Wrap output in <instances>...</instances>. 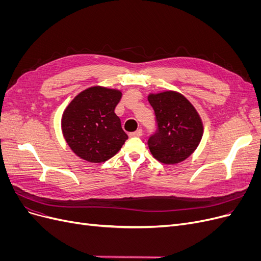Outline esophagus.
I'll return each instance as SVG.
<instances>
[{
    "instance_id": "34e87169",
    "label": "esophagus",
    "mask_w": 261,
    "mask_h": 261,
    "mask_svg": "<svg viewBox=\"0 0 261 261\" xmlns=\"http://www.w3.org/2000/svg\"><path fill=\"white\" fill-rule=\"evenodd\" d=\"M129 136L130 137H140V136H143V129L139 128L136 132H133V133L129 134Z\"/></svg>"
}]
</instances>
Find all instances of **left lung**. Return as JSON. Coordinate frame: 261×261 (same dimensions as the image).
Masks as SVG:
<instances>
[{"instance_id":"left-lung-1","label":"left lung","mask_w":261,"mask_h":261,"mask_svg":"<svg viewBox=\"0 0 261 261\" xmlns=\"http://www.w3.org/2000/svg\"><path fill=\"white\" fill-rule=\"evenodd\" d=\"M156 130L148 139L150 152L164 164L184 161L198 147L203 134L201 118L194 106L176 91L150 93Z\"/></svg>"}]
</instances>
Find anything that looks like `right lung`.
<instances>
[{
	"mask_svg": "<svg viewBox=\"0 0 261 261\" xmlns=\"http://www.w3.org/2000/svg\"><path fill=\"white\" fill-rule=\"evenodd\" d=\"M121 98L120 90L94 86L70 101L62 116V132L75 154L101 163L118 152L128 138L114 113Z\"/></svg>",
	"mask_w": 261,
	"mask_h": 261,
	"instance_id": "1",
	"label": "right lung"
}]
</instances>
